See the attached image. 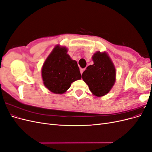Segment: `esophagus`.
Listing matches in <instances>:
<instances>
[{
	"label": "esophagus",
	"instance_id": "1",
	"mask_svg": "<svg viewBox=\"0 0 152 152\" xmlns=\"http://www.w3.org/2000/svg\"><path fill=\"white\" fill-rule=\"evenodd\" d=\"M84 70H85V68H81L80 69V73H81V74H82V73L84 72Z\"/></svg>",
	"mask_w": 152,
	"mask_h": 152
}]
</instances>
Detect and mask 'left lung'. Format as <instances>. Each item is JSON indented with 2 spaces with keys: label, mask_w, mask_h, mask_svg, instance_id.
<instances>
[{
  "label": "left lung",
  "mask_w": 152,
  "mask_h": 152,
  "mask_svg": "<svg viewBox=\"0 0 152 152\" xmlns=\"http://www.w3.org/2000/svg\"><path fill=\"white\" fill-rule=\"evenodd\" d=\"M94 64L87 67L82 77L94 95L101 97L111 90L115 82L116 70L106 52H96L93 56Z\"/></svg>",
  "instance_id": "8db88e82"
}]
</instances>
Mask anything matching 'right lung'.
Segmentation results:
<instances>
[{"mask_svg": "<svg viewBox=\"0 0 152 152\" xmlns=\"http://www.w3.org/2000/svg\"><path fill=\"white\" fill-rule=\"evenodd\" d=\"M65 47L56 45L42 68L44 84L55 94L65 93L72 82L81 79L77 61L71 59Z\"/></svg>", "mask_w": 152, "mask_h": 152, "instance_id": "obj_1", "label": "right lung"}]
</instances>
